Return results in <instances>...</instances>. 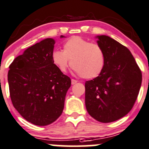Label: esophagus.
<instances>
[{
  "instance_id": "34e87169",
  "label": "esophagus",
  "mask_w": 149,
  "mask_h": 149,
  "mask_svg": "<svg viewBox=\"0 0 149 149\" xmlns=\"http://www.w3.org/2000/svg\"><path fill=\"white\" fill-rule=\"evenodd\" d=\"M77 83V81L75 80V79H71V84L72 85H73V84H76Z\"/></svg>"
}]
</instances>
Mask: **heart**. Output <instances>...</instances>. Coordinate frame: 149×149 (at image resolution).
Listing matches in <instances>:
<instances>
[{
	"label": "heart",
	"instance_id": "1",
	"mask_svg": "<svg viewBox=\"0 0 149 149\" xmlns=\"http://www.w3.org/2000/svg\"><path fill=\"white\" fill-rule=\"evenodd\" d=\"M54 64L62 72L70 66L86 79L100 76L105 65V55L99 45L90 43L80 37H73L63 45V51L56 50L52 54Z\"/></svg>",
	"mask_w": 149,
	"mask_h": 149
}]
</instances>
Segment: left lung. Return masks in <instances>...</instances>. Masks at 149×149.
<instances>
[{
	"instance_id": "1",
	"label": "left lung",
	"mask_w": 149,
	"mask_h": 149,
	"mask_svg": "<svg viewBox=\"0 0 149 149\" xmlns=\"http://www.w3.org/2000/svg\"><path fill=\"white\" fill-rule=\"evenodd\" d=\"M105 65L101 74L85 83V104L90 115L101 123L125 116L133 108L142 82V74L130 51L106 35H98Z\"/></svg>"
}]
</instances>
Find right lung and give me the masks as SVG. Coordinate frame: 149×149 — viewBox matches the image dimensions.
<instances>
[{"label":"right lung","instance_id":"1","mask_svg":"<svg viewBox=\"0 0 149 149\" xmlns=\"http://www.w3.org/2000/svg\"><path fill=\"white\" fill-rule=\"evenodd\" d=\"M55 43L52 38L36 43L9 66L8 81L13 107L36 125H47L61 116L71 84L52 61Z\"/></svg>","mask_w":149,"mask_h":149}]
</instances>
